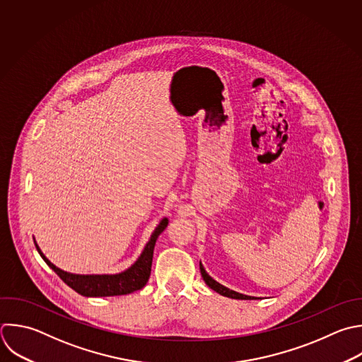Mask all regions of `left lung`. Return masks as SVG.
<instances>
[{
  "label": "left lung",
  "mask_w": 362,
  "mask_h": 362,
  "mask_svg": "<svg viewBox=\"0 0 362 362\" xmlns=\"http://www.w3.org/2000/svg\"><path fill=\"white\" fill-rule=\"evenodd\" d=\"M199 269H201L202 279H204V281L208 284V287H211L214 291L219 293L221 296H225V297H229V298H238V300H253V298H259V297H253V296H247V294L238 293V291L230 290V288H228L226 286L218 283L215 279H212V277L206 273V270H205V267L202 266L201 262H199Z\"/></svg>",
  "instance_id": "obj_1"
}]
</instances>
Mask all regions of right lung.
<instances>
[{"label":"right lung","mask_w":362,"mask_h":362,"mask_svg":"<svg viewBox=\"0 0 362 362\" xmlns=\"http://www.w3.org/2000/svg\"><path fill=\"white\" fill-rule=\"evenodd\" d=\"M168 219L163 218L160 223L153 230L148 242L146 243L143 252L137 257V260L120 273H103V274H78L65 272L57 267L41 250L38 243L35 242L37 250L45 263L76 293L85 297H109V296H123L140 290L148 281L151 273V263H153V253L156 242L160 233L167 228Z\"/></svg>","instance_id":"obj_1"}]
</instances>
